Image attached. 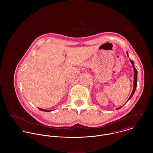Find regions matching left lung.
<instances>
[{
    "instance_id": "8db88e82",
    "label": "left lung",
    "mask_w": 153,
    "mask_h": 153,
    "mask_svg": "<svg viewBox=\"0 0 153 153\" xmlns=\"http://www.w3.org/2000/svg\"><path fill=\"white\" fill-rule=\"evenodd\" d=\"M127 54L128 57L129 58V56H128V53L127 52ZM130 62H131V63L132 64V65L133 66L134 72V87H133V89H132V91L131 95L130 96V97H129L128 100H127V102L131 99V98H132V97L133 96V95H134V92H135V89H136V87H137V69L135 68V67L134 66V62H133L132 60H131L130 59ZM127 102H126V103H127ZM121 107H119V108H117V109H120V108H121Z\"/></svg>"
}]
</instances>
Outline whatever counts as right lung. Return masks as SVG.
I'll use <instances>...</instances> for the list:
<instances>
[{"instance_id":"right-lung-1","label":"right lung","mask_w":153,"mask_h":153,"mask_svg":"<svg viewBox=\"0 0 153 153\" xmlns=\"http://www.w3.org/2000/svg\"><path fill=\"white\" fill-rule=\"evenodd\" d=\"M38 108L40 109V110L42 111H46V112H49V111H52V110H47V109H41V108Z\"/></svg>"}]
</instances>
